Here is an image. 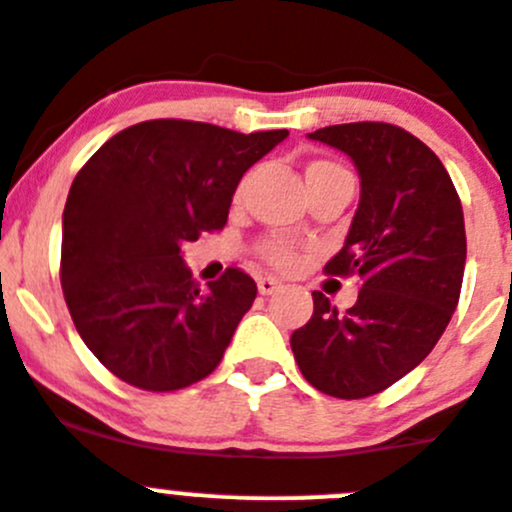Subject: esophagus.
<instances>
[{"label":"esophagus","instance_id":"1","mask_svg":"<svg viewBox=\"0 0 512 512\" xmlns=\"http://www.w3.org/2000/svg\"><path fill=\"white\" fill-rule=\"evenodd\" d=\"M280 288H283L280 280L270 278V275H260V278H257V290H260L262 296H273V293H278Z\"/></svg>","mask_w":512,"mask_h":512}]
</instances>
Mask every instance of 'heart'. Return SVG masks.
I'll return each instance as SVG.
<instances>
[{
    "instance_id": "obj_1",
    "label": "heart",
    "mask_w": 512,
    "mask_h": 512,
    "mask_svg": "<svg viewBox=\"0 0 512 512\" xmlns=\"http://www.w3.org/2000/svg\"><path fill=\"white\" fill-rule=\"evenodd\" d=\"M339 173H347L339 163L334 160H313L306 170V178L313 181V178H324V176H339ZM242 196V186L237 188V199ZM257 255L267 262L275 270H296V265L301 262V250H298L296 242H290L285 237H267L257 245Z\"/></svg>"
}]
</instances>
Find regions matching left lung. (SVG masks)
<instances>
[{
	"mask_svg": "<svg viewBox=\"0 0 512 512\" xmlns=\"http://www.w3.org/2000/svg\"><path fill=\"white\" fill-rule=\"evenodd\" d=\"M354 160L362 181L347 242L326 275H357L347 311L313 293L290 347L303 377L331 398L382 393L426 359L459 303L467 260L462 201L431 147L388 122L311 132Z\"/></svg>",
	"mask_w": 512,
	"mask_h": 512,
	"instance_id": "obj_1",
	"label": "left lung"
}]
</instances>
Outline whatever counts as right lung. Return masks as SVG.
<instances>
[{
	"mask_svg": "<svg viewBox=\"0 0 512 512\" xmlns=\"http://www.w3.org/2000/svg\"><path fill=\"white\" fill-rule=\"evenodd\" d=\"M285 137L150 119L78 170L63 211V296L84 344L119 380L170 393L222 362L257 285L227 267L201 290L181 245L224 229L237 183Z\"/></svg>",
	"mask_w": 512,
	"mask_h": 512,
	"instance_id": "right-lung-1",
	"label": "right lung"
}]
</instances>
